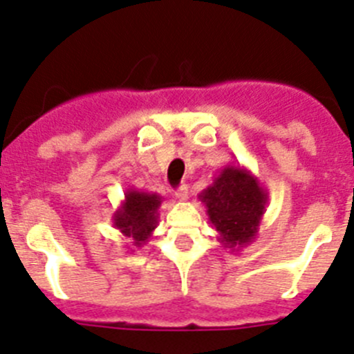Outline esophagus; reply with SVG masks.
Returning a JSON list of instances; mask_svg holds the SVG:
<instances>
[{
	"mask_svg": "<svg viewBox=\"0 0 354 354\" xmlns=\"http://www.w3.org/2000/svg\"><path fill=\"white\" fill-rule=\"evenodd\" d=\"M174 197H176L178 201H187L188 199V187H187V185H181L176 192H174Z\"/></svg>",
	"mask_w": 354,
	"mask_h": 354,
	"instance_id": "1",
	"label": "esophagus"
}]
</instances>
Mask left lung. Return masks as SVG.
<instances>
[{
    "label": "left lung",
    "mask_w": 354,
    "mask_h": 354,
    "mask_svg": "<svg viewBox=\"0 0 354 354\" xmlns=\"http://www.w3.org/2000/svg\"><path fill=\"white\" fill-rule=\"evenodd\" d=\"M199 199L216 229L218 241L236 252L257 239L269 194L252 171L227 164Z\"/></svg>",
    "instance_id": "left-lung-1"
}]
</instances>
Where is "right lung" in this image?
<instances>
[{"instance_id": "right-lung-1", "label": "right lung", "mask_w": 354, "mask_h": 354, "mask_svg": "<svg viewBox=\"0 0 354 354\" xmlns=\"http://www.w3.org/2000/svg\"><path fill=\"white\" fill-rule=\"evenodd\" d=\"M160 204L162 197L158 194L127 188L124 201L111 216V222L118 232L131 241L132 246L141 248L150 241L151 234L157 229Z\"/></svg>"}]
</instances>
